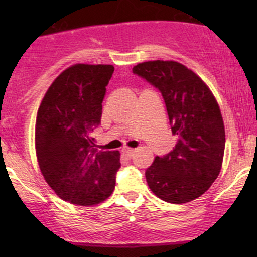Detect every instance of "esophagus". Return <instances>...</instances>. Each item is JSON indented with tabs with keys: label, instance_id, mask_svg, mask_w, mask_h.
<instances>
[{
	"label": "esophagus",
	"instance_id": "obj_1",
	"mask_svg": "<svg viewBox=\"0 0 257 257\" xmlns=\"http://www.w3.org/2000/svg\"><path fill=\"white\" fill-rule=\"evenodd\" d=\"M121 151H122V153H124L125 156L128 157V158H131L133 156V153H135V150L128 149V147H124V149H122Z\"/></svg>",
	"mask_w": 257,
	"mask_h": 257
}]
</instances>
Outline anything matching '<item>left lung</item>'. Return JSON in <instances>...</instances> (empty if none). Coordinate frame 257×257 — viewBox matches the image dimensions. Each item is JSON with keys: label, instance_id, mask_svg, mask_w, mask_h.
Instances as JSON below:
<instances>
[{"label": "left lung", "instance_id": "8db88e82", "mask_svg": "<svg viewBox=\"0 0 257 257\" xmlns=\"http://www.w3.org/2000/svg\"><path fill=\"white\" fill-rule=\"evenodd\" d=\"M135 75L159 90L177 145L156 157L145 172L149 187L170 203L199 198L220 173L226 135L219 105L208 86L192 70L173 61L139 63Z\"/></svg>", "mask_w": 257, "mask_h": 257}]
</instances>
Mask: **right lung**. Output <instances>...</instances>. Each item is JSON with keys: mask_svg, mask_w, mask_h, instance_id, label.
I'll list each match as a JSON object with an SVG mask.
<instances>
[{"mask_svg": "<svg viewBox=\"0 0 257 257\" xmlns=\"http://www.w3.org/2000/svg\"><path fill=\"white\" fill-rule=\"evenodd\" d=\"M113 71V65L70 66L38 108L35 142L41 172L56 194L73 205H96L114 189L120 153L98 150L92 138Z\"/></svg>", "mask_w": 257, "mask_h": 257, "instance_id": "right-lung-1", "label": "right lung"}]
</instances>
